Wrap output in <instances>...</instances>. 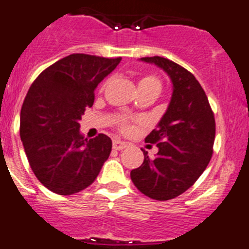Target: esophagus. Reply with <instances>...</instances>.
<instances>
[{
  "label": "esophagus",
  "instance_id": "34e87169",
  "mask_svg": "<svg viewBox=\"0 0 249 249\" xmlns=\"http://www.w3.org/2000/svg\"><path fill=\"white\" fill-rule=\"evenodd\" d=\"M127 144L125 142L120 141V140H114L113 141V149H117V151H122V149L126 148Z\"/></svg>",
  "mask_w": 249,
  "mask_h": 249
}]
</instances>
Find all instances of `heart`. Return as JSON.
Segmentation results:
<instances>
[{
	"instance_id": "1",
	"label": "heart",
	"mask_w": 249,
	"mask_h": 249,
	"mask_svg": "<svg viewBox=\"0 0 249 249\" xmlns=\"http://www.w3.org/2000/svg\"><path fill=\"white\" fill-rule=\"evenodd\" d=\"M105 86H106V83L103 84L102 88H105ZM160 88H161V83L160 80H159V78H157L156 75H152V74L142 76V78H140L139 80L140 92H141V91L151 90V89H158V90H160ZM120 129H122V131L124 132H129L131 131L132 126L129 124V123L124 122L122 123V125H120Z\"/></svg>"
}]
</instances>
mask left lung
Masks as SVG:
<instances>
[{
    "label": "left lung",
    "mask_w": 249,
    "mask_h": 249,
    "mask_svg": "<svg viewBox=\"0 0 249 249\" xmlns=\"http://www.w3.org/2000/svg\"><path fill=\"white\" fill-rule=\"evenodd\" d=\"M142 62L163 69L173 83L165 114L144 141L156 143L153 159L143 151L141 166L130 173L137 190L157 201L175 198L189 190L206 170L213 154L215 119L208 97L194 74L164 57Z\"/></svg>",
    "instance_id": "left-lung-1"
}]
</instances>
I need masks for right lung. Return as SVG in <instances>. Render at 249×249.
<instances>
[{"mask_svg": "<svg viewBox=\"0 0 249 249\" xmlns=\"http://www.w3.org/2000/svg\"><path fill=\"white\" fill-rule=\"evenodd\" d=\"M120 60L74 53L31 84L20 112V139L31 170L50 191L62 196L83 191L109 157L112 140L105 134L85 139L79 120Z\"/></svg>", "mask_w": 249, "mask_h": 249, "instance_id": "obj_1", "label": "right lung"}]
</instances>
